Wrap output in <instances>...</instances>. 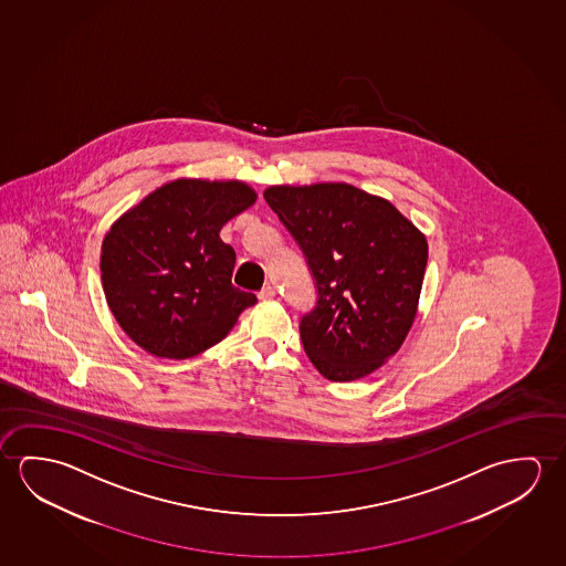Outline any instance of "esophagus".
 Segmentation results:
<instances>
[{"instance_id": "1", "label": "esophagus", "mask_w": 566, "mask_h": 566, "mask_svg": "<svg viewBox=\"0 0 566 566\" xmlns=\"http://www.w3.org/2000/svg\"><path fill=\"white\" fill-rule=\"evenodd\" d=\"M258 296H260L261 301H271V298H275V289L268 285V287L261 289Z\"/></svg>"}]
</instances>
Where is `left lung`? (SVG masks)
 Returning <instances> with one entry per match:
<instances>
[{"label": "left lung", "mask_w": 566, "mask_h": 566, "mask_svg": "<svg viewBox=\"0 0 566 566\" xmlns=\"http://www.w3.org/2000/svg\"><path fill=\"white\" fill-rule=\"evenodd\" d=\"M313 271L318 301L301 321L306 356L331 381H354L401 348L419 308L424 233L386 198L348 182L263 192Z\"/></svg>", "instance_id": "left-lung-1"}]
</instances>
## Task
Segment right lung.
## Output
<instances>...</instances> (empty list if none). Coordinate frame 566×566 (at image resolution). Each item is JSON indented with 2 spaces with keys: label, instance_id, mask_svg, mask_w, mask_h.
<instances>
[{
  "label": "right lung",
  "instance_id": "add662e5",
  "mask_svg": "<svg viewBox=\"0 0 566 566\" xmlns=\"http://www.w3.org/2000/svg\"><path fill=\"white\" fill-rule=\"evenodd\" d=\"M243 180L175 179L112 224L102 287L122 331L157 358L187 359L226 338L258 296L233 287L235 252L220 230L252 207Z\"/></svg>",
  "mask_w": 566,
  "mask_h": 566
}]
</instances>
